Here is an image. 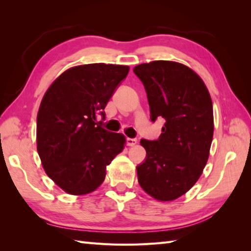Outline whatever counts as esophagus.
<instances>
[{
    "label": "esophagus",
    "mask_w": 251,
    "mask_h": 251,
    "mask_svg": "<svg viewBox=\"0 0 251 251\" xmlns=\"http://www.w3.org/2000/svg\"><path fill=\"white\" fill-rule=\"evenodd\" d=\"M138 140L135 139V138H127V146L129 147H134L137 145Z\"/></svg>",
    "instance_id": "esophagus-1"
}]
</instances>
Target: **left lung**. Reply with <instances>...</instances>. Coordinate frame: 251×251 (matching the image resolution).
Here are the masks:
<instances>
[{"mask_svg":"<svg viewBox=\"0 0 251 251\" xmlns=\"http://www.w3.org/2000/svg\"><path fill=\"white\" fill-rule=\"evenodd\" d=\"M134 72L145 85L151 120L166 121L157 140L140 141L147 158L137 167L138 182L153 199L175 201L196 183L209 157L210 94L199 74L176 61L141 63Z\"/></svg>","mask_w":251,"mask_h":251,"instance_id":"1","label":"left lung"}]
</instances>
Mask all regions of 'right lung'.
I'll return each mask as SVG.
<instances>
[{
	"label": "right lung",
	"mask_w": 251,
	"mask_h": 251,
	"mask_svg": "<svg viewBox=\"0 0 251 251\" xmlns=\"http://www.w3.org/2000/svg\"><path fill=\"white\" fill-rule=\"evenodd\" d=\"M128 71V66L105 63L72 67L46 90L36 119L37 153L46 175L66 193L98 189L106 166L124 149V135L95 121Z\"/></svg>",
	"instance_id": "right-lung-1"
}]
</instances>
